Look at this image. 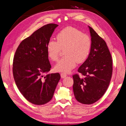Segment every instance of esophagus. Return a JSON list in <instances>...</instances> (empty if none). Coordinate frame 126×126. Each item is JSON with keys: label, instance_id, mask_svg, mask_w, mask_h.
Segmentation results:
<instances>
[{"label": "esophagus", "instance_id": "obj_1", "mask_svg": "<svg viewBox=\"0 0 126 126\" xmlns=\"http://www.w3.org/2000/svg\"><path fill=\"white\" fill-rule=\"evenodd\" d=\"M66 76L67 75L66 74V73H62L61 74V78L62 79L65 78Z\"/></svg>", "mask_w": 126, "mask_h": 126}]
</instances>
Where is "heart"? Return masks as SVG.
Here are the masks:
<instances>
[{
    "instance_id": "heart-1",
    "label": "heart",
    "mask_w": 126,
    "mask_h": 126,
    "mask_svg": "<svg viewBox=\"0 0 126 126\" xmlns=\"http://www.w3.org/2000/svg\"><path fill=\"white\" fill-rule=\"evenodd\" d=\"M56 39L57 41L50 39L46 47L48 58L52 61H57L62 49H64L65 56L55 65L54 69L56 72H69L76 66V63L85 62L90 54L91 38L77 28H64L58 33Z\"/></svg>"
}]
</instances>
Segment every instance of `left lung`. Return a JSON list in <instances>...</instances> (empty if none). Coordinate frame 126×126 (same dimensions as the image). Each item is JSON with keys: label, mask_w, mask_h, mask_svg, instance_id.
<instances>
[{"label": "left lung", "mask_w": 126, "mask_h": 126, "mask_svg": "<svg viewBox=\"0 0 126 126\" xmlns=\"http://www.w3.org/2000/svg\"><path fill=\"white\" fill-rule=\"evenodd\" d=\"M91 50L87 59L78 69L82 75H73V86L76 99L83 104H92L98 100L107 90L112 72V60L104 40L88 26Z\"/></svg>", "instance_id": "1"}]
</instances>
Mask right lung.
Wrapping results in <instances>:
<instances>
[{"label": "right lung", "mask_w": 126, "mask_h": 126, "mask_svg": "<svg viewBox=\"0 0 126 126\" xmlns=\"http://www.w3.org/2000/svg\"><path fill=\"white\" fill-rule=\"evenodd\" d=\"M54 23L39 28L20 43L13 61L14 78L19 91L29 102L37 105L50 101L60 79L59 73H47L51 67L47 44L55 28Z\"/></svg>", "instance_id": "1"}]
</instances>
